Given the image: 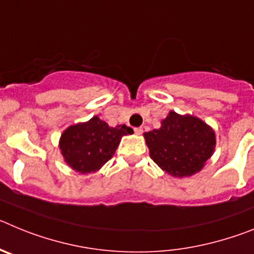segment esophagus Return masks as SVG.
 Listing matches in <instances>:
<instances>
[{
	"mask_svg": "<svg viewBox=\"0 0 254 254\" xmlns=\"http://www.w3.org/2000/svg\"><path fill=\"white\" fill-rule=\"evenodd\" d=\"M142 131H143L142 127H136V128H134V132H136V133H137V134L142 133Z\"/></svg>",
	"mask_w": 254,
	"mask_h": 254,
	"instance_id": "1",
	"label": "esophagus"
}]
</instances>
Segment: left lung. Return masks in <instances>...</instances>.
<instances>
[{
	"mask_svg": "<svg viewBox=\"0 0 254 254\" xmlns=\"http://www.w3.org/2000/svg\"><path fill=\"white\" fill-rule=\"evenodd\" d=\"M150 156L173 177L192 176L199 172L215 149V132L192 116L169 112L158 129L143 134Z\"/></svg>",
	"mask_w": 254,
	"mask_h": 254,
	"instance_id": "1",
	"label": "left lung"
}]
</instances>
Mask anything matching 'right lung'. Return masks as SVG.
I'll use <instances>...</instances> for the list:
<instances>
[{"label":"right lung","mask_w":254,"mask_h":254,"mask_svg":"<svg viewBox=\"0 0 254 254\" xmlns=\"http://www.w3.org/2000/svg\"><path fill=\"white\" fill-rule=\"evenodd\" d=\"M132 132L125 125L109 127L95 116L89 122L68 127L61 136L60 149L72 169L84 174L91 173L112 159L123 134Z\"/></svg>","instance_id":"add662e5"}]
</instances>
